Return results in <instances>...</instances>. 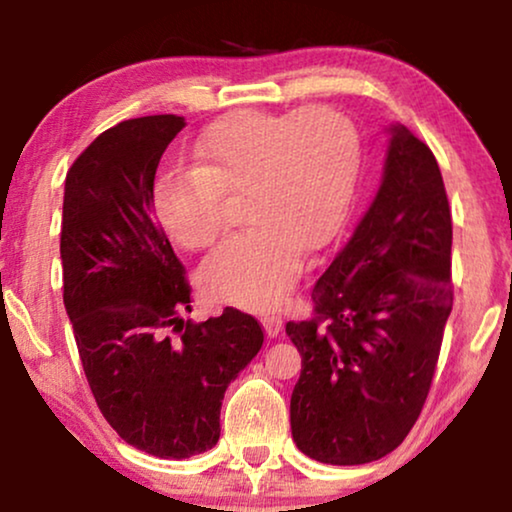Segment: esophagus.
Wrapping results in <instances>:
<instances>
[{
  "label": "esophagus",
  "instance_id": "1",
  "mask_svg": "<svg viewBox=\"0 0 512 512\" xmlns=\"http://www.w3.org/2000/svg\"><path fill=\"white\" fill-rule=\"evenodd\" d=\"M262 325L267 330V337H278V332L283 330V318L278 313H264Z\"/></svg>",
  "mask_w": 512,
  "mask_h": 512
}]
</instances>
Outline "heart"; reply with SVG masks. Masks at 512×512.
<instances>
[{"mask_svg": "<svg viewBox=\"0 0 512 512\" xmlns=\"http://www.w3.org/2000/svg\"><path fill=\"white\" fill-rule=\"evenodd\" d=\"M196 168L156 177L152 206L166 234L189 250L224 229L227 199L243 196L248 229L203 262V290L224 304L269 309L288 295L304 248L320 250L342 229L356 192V128L332 107L295 114L231 112L196 140Z\"/></svg>", "mask_w": 512, "mask_h": 512, "instance_id": "obj_1", "label": "heart"}]
</instances>
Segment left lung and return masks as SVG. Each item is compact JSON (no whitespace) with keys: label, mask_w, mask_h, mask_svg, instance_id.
I'll list each match as a JSON object with an SVG mask.
<instances>
[{"label":"left lung","mask_w":512,"mask_h":512,"mask_svg":"<svg viewBox=\"0 0 512 512\" xmlns=\"http://www.w3.org/2000/svg\"><path fill=\"white\" fill-rule=\"evenodd\" d=\"M384 180L351 241L285 332L302 353L290 398L306 456L358 466L391 454L431 391L454 304L452 210L428 145L393 126Z\"/></svg>","instance_id":"8db88e82"}]
</instances>
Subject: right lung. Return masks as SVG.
Here are the masks:
<instances>
[{"label": "right lung", "instance_id": "add662e5", "mask_svg": "<svg viewBox=\"0 0 512 512\" xmlns=\"http://www.w3.org/2000/svg\"><path fill=\"white\" fill-rule=\"evenodd\" d=\"M182 128L156 114L100 133L67 170L60 227L63 302L95 403L128 445L159 459L215 447L224 391L264 344L257 318L234 306L185 320L192 288L152 206L156 168Z\"/></svg>", "mask_w": 512, "mask_h": 512}]
</instances>
